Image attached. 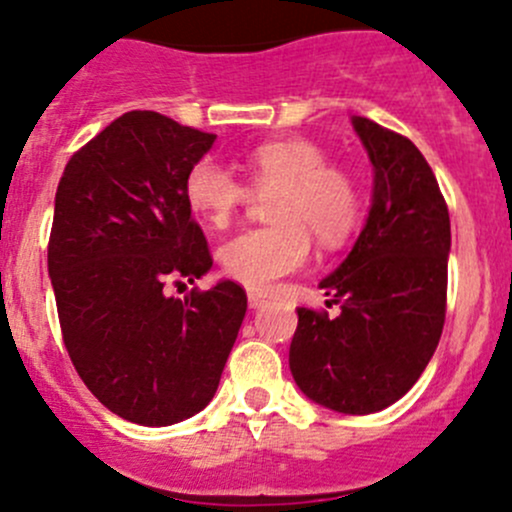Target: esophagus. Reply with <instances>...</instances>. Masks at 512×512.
<instances>
[{"label": "esophagus", "mask_w": 512, "mask_h": 512, "mask_svg": "<svg viewBox=\"0 0 512 512\" xmlns=\"http://www.w3.org/2000/svg\"><path fill=\"white\" fill-rule=\"evenodd\" d=\"M247 302H250L252 309H260L262 304L267 302V297H265V294H260V292H250V294H247Z\"/></svg>", "instance_id": "obj_1"}]
</instances>
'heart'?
<instances>
[{
    "label": "heart",
    "mask_w": 512,
    "mask_h": 512,
    "mask_svg": "<svg viewBox=\"0 0 512 512\" xmlns=\"http://www.w3.org/2000/svg\"><path fill=\"white\" fill-rule=\"evenodd\" d=\"M250 185L270 195L275 225L245 230L220 250L227 277L250 289H272L309 257L312 232L322 245H337L356 223L359 195L342 168L327 165L322 148L302 138L267 141L242 158ZM250 198V188L215 160L203 158L185 175V200L210 227L230 225Z\"/></svg>",
    "instance_id": "b5f03b06"
}]
</instances>
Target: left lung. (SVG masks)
<instances>
[{"mask_svg": "<svg viewBox=\"0 0 512 512\" xmlns=\"http://www.w3.org/2000/svg\"><path fill=\"white\" fill-rule=\"evenodd\" d=\"M374 165L364 230L347 260L319 287L339 304L297 309L289 369L307 399L364 416L396 404L441 339L446 322L451 220L421 151L399 133L352 116Z\"/></svg>", "mask_w": 512, "mask_h": 512, "instance_id": "8db88e82", "label": "left lung"}]
</instances>
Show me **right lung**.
Masks as SVG:
<instances>
[{
	"instance_id": "obj_1",
	"label": "right lung",
	"mask_w": 512,
	"mask_h": 512,
	"mask_svg": "<svg viewBox=\"0 0 512 512\" xmlns=\"http://www.w3.org/2000/svg\"><path fill=\"white\" fill-rule=\"evenodd\" d=\"M213 143L128 111L71 156L56 188L49 277L66 352L108 411L141 426L210 404L247 312L230 280L185 299L163 289L213 267L185 200V175Z\"/></svg>"
}]
</instances>
